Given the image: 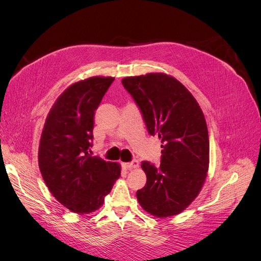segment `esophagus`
I'll return each instance as SVG.
<instances>
[{"mask_svg":"<svg viewBox=\"0 0 261 261\" xmlns=\"http://www.w3.org/2000/svg\"><path fill=\"white\" fill-rule=\"evenodd\" d=\"M122 166L125 167L126 169H133V168H138L139 167V162L136 160H133L132 162H129V163H122Z\"/></svg>","mask_w":261,"mask_h":261,"instance_id":"34e87169","label":"esophagus"}]
</instances>
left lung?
Here are the masks:
<instances>
[{"label":"left lung","mask_w":261,"mask_h":261,"mask_svg":"<svg viewBox=\"0 0 261 261\" xmlns=\"http://www.w3.org/2000/svg\"><path fill=\"white\" fill-rule=\"evenodd\" d=\"M121 84L140 107L149 134L163 144L160 166L142 163L147 183L136 198L151 216L179 215L198 197L207 176L210 140L204 114L193 94L165 73L125 77Z\"/></svg>","instance_id":"8db88e82"}]
</instances>
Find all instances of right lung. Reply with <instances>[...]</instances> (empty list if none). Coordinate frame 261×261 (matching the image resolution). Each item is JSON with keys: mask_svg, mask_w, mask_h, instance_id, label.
Segmentation results:
<instances>
[{"mask_svg": "<svg viewBox=\"0 0 261 261\" xmlns=\"http://www.w3.org/2000/svg\"><path fill=\"white\" fill-rule=\"evenodd\" d=\"M113 80L93 76L66 88L41 133L38 163L43 180L56 200L78 215L100 208L120 176L118 163L89 154L94 114Z\"/></svg>", "mask_w": 261, "mask_h": 261, "instance_id": "add662e5", "label": "right lung"}]
</instances>
